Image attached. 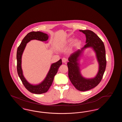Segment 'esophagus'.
<instances>
[{
    "mask_svg": "<svg viewBox=\"0 0 122 122\" xmlns=\"http://www.w3.org/2000/svg\"><path fill=\"white\" fill-rule=\"evenodd\" d=\"M62 60L63 63H66L67 62V59L65 58H62Z\"/></svg>",
    "mask_w": 122,
    "mask_h": 122,
    "instance_id": "34e87169",
    "label": "esophagus"
}]
</instances>
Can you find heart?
<instances>
[{"mask_svg": "<svg viewBox=\"0 0 122 122\" xmlns=\"http://www.w3.org/2000/svg\"><path fill=\"white\" fill-rule=\"evenodd\" d=\"M72 39H69V40H68V42H70L71 41H72ZM75 42H76V43H79V41L78 39H76V40H75Z\"/></svg>", "mask_w": 122, "mask_h": 122, "instance_id": "obj_1", "label": "heart"}]
</instances>
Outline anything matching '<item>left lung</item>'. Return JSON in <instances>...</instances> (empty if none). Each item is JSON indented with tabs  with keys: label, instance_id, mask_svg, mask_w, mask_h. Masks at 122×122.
<instances>
[{
	"label": "left lung",
	"instance_id": "8db88e82",
	"mask_svg": "<svg viewBox=\"0 0 122 122\" xmlns=\"http://www.w3.org/2000/svg\"><path fill=\"white\" fill-rule=\"evenodd\" d=\"M86 35V44L81 49L72 53L68 59V76L70 81L76 89L85 92L97 86L101 81L104 73L107 61L104 44L98 36L90 30H80ZM92 47L96 53L99 62V70L96 76L92 79H86L81 76L78 62L83 50L86 48Z\"/></svg>",
	"mask_w": 122,
	"mask_h": 122
}]
</instances>
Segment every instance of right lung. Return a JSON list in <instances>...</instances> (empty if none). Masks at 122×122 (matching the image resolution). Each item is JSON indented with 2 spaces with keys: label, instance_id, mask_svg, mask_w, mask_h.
Segmentation results:
<instances>
[{
  "label": "right lung",
  "instance_id": "add662e5",
  "mask_svg": "<svg viewBox=\"0 0 122 122\" xmlns=\"http://www.w3.org/2000/svg\"><path fill=\"white\" fill-rule=\"evenodd\" d=\"M48 38V36L46 33L41 31H31L26 35L18 47L16 55L18 74L25 87L31 93L41 94L47 92L52 84L54 77L56 75L59 67L62 64L61 59L52 64L46 78L38 85H32L30 84L24 77L21 69V57L26 43L31 40L46 41Z\"/></svg>",
  "mask_w": 122,
  "mask_h": 122
}]
</instances>
